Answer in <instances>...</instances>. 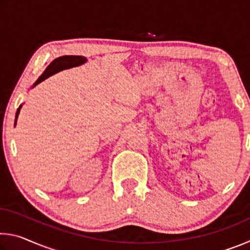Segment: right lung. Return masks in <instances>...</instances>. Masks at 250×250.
<instances>
[{"instance_id": "obj_1", "label": "right lung", "mask_w": 250, "mask_h": 250, "mask_svg": "<svg viewBox=\"0 0 250 250\" xmlns=\"http://www.w3.org/2000/svg\"><path fill=\"white\" fill-rule=\"evenodd\" d=\"M86 62H87L86 57L74 56V55H69V56H68V55H66V56H62V57H58L56 59H54V61L47 66V68L45 69L44 73L40 76V78L33 83V86L31 88H34L35 86H37V84H39L40 83L44 82L45 79H47L49 76H53L54 74H57L61 70L69 69V68H73V67L80 66V65L84 64ZM22 105L23 104H21L19 109H18V111H16L15 125H16V120H18V117L20 115V111H21V108H22Z\"/></svg>"}]
</instances>
